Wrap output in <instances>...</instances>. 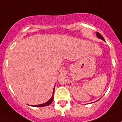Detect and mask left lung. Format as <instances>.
<instances>
[{"instance_id":"left-lung-1","label":"left lung","mask_w":122,"mask_h":122,"mask_svg":"<svg viewBox=\"0 0 122 122\" xmlns=\"http://www.w3.org/2000/svg\"><path fill=\"white\" fill-rule=\"evenodd\" d=\"M97 37H98V38H100V39H102V40H103V41H105L104 38L102 37V36L101 34H100V33H98V32H97Z\"/></svg>"}]
</instances>
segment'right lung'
I'll return each mask as SVG.
<instances>
[{"mask_svg": "<svg viewBox=\"0 0 122 122\" xmlns=\"http://www.w3.org/2000/svg\"><path fill=\"white\" fill-rule=\"evenodd\" d=\"M54 90H55V87L54 88V92H53V94L54 93ZM53 100H54V95H52L51 98L49 100V101L47 102L46 103H42V104L41 105H33V107H45V106H47V105H49L50 103H52V101H53Z\"/></svg>", "mask_w": 122, "mask_h": 122, "instance_id": "right-lung-1", "label": "right lung"}]
</instances>
